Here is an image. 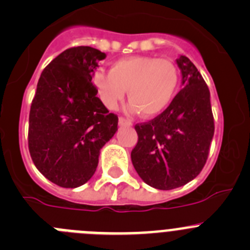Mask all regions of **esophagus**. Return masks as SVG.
Listing matches in <instances>:
<instances>
[{
	"label": "esophagus",
	"instance_id": "obj_1",
	"mask_svg": "<svg viewBox=\"0 0 250 250\" xmlns=\"http://www.w3.org/2000/svg\"><path fill=\"white\" fill-rule=\"evenodd\" d=\"M118 122H120L121 125H127V127L132 125V122H130V121L128 120V118H125V117H120Z\"/></svg>",
	"mask_w": 250,
	"mask_h": 250
}]
</instances>
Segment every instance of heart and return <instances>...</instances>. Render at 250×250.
<instances>
[{
    "label": "heart",
    "mask_w": 250,
    "mask_h": 250,
    "mask_svg": "<svg viewBox=\"0 0 250 250\" xmlns=\"http://www.w3.org/2000/svg\"><path fill=\"white\" fill-rule=\"evenodd\" d=\"M179 79V70L171 60L136 55L114 62L109 72H95L93 85L108 108H116L128 90L130 108L143 117H154L171 104Z\"/></svg>",
    "instance_id": "1"
}]
</instances>
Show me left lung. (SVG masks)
Returning a JSON list of instances; mask_svg holds the SVG:
<instances>
[{"instance_id":"1","label":"left lung","mask_w":250,"mask_h":250,"mask_svg":"<svg viewBox=\"0 0 250 250\" xmlns=\"http://www.w3.org/2000/svg\"><path fill=\"white\" fill-rule=\"evenodd\" d=\"M176 62L184 87L159 116L134 125L138 142L130 153L142 180L159 190L180 188L201 172L214 133L208 86L188 57Z\"/></svg>"}]
</instances>
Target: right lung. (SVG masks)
<instances>
[{
	"mask_svg": "<svg viewBox=\"0 0 250 250\" xmlns=\"http://www.w3.org/2000/svg\"><path fill=\"white\" fill-rule=\"evenodd\" d=\"M106 54L72 46L51 60L39 78L30 104L28 148L37 169L62 188H78L96 171L102 146L117 130L92 83Z\"/></svg>",
	"mask_w": 250,
	"mask_h": 250,
	"instance_id": "obj_1",
	"label": "right lung"
}]
</instances>
